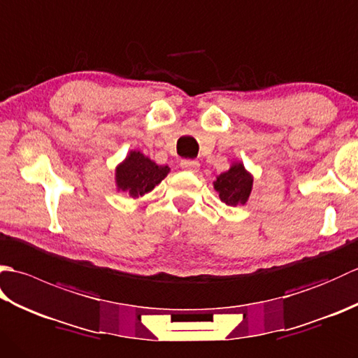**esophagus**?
<instances>
[{"instance_id":"34e87169","label":"esophagus","mask_w":358,"mask_h":358,"mask_svg":"<svg viewBox=\"0 0 358 358\" xmlns=\"http://www.w3.org/2000/svg\"><path fill=\"white\" fill-rule=\"evenodd\" d=\"M181 169L187 171V172H199L200 169V163L195 162V159H183V162L180 163Z\"/></svg>"}]
</instances>
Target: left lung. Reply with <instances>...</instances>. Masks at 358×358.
<instances>
[{
	"label": "left lung",
	"mask_w": 358,
	"mask_h": 358,
	"mask_svg": "<svg viewBox=\"0 0 358 358\" xmlns=\"http://www.w3.org/2000/svg\"><path fill=\"white\" fill-rule=\"evenodd\" d=\"M214 189L220 200L227 206L246 204L254 186V175L250 173L241 162H232L226 172L220 173L214 180Z\"/></svg>",
	"instance_id": "left-lung-1"
}]
</instances>
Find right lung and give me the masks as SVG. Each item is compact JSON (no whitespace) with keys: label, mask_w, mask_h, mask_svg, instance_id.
Listing matches in <instances>:
<instances>
[{"label":"right lung","mask_w":358,"mask_h":358,"mask_svg":"<svg viewBox=\"0 0 358 358\" xmlns=\"http://www.w3.org/2000/svg\"><path fill=\"white\" fill-rule=\"evenodd\" d=\"M171 172L169 166H159L140 150H129L123 162L115 167V187L132 199L154 191Z\"/></svg>","instance_id":"right-lung-1"}]
</instances>
